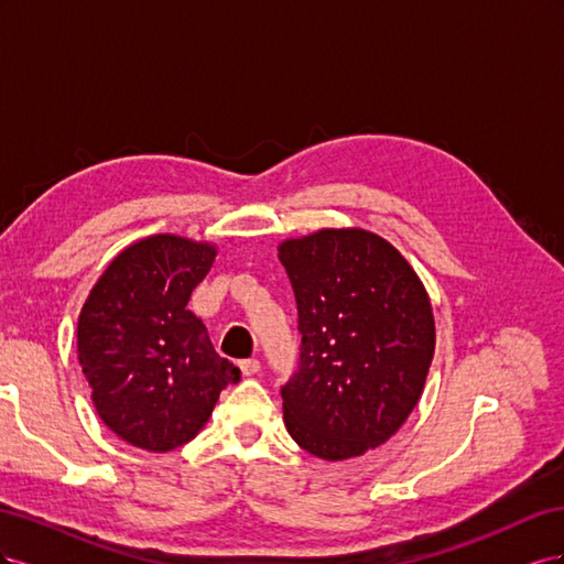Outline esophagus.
I'll use <instances>...</instances> for the list:
<instances>
[{
	"label": "esophagus",
	"mask_w": 564,
	"mask_h": 564,
	"mask_svg": "<svg viewBox=\"0 0 564 564\" xmlns=\"http://www.w3.org/2000/svg\"><path fill=\"white\" fill-rule=\"evenodd\" d=\"M259 360H256V357H249V360H242L240 362V369H242V373L245 377H253V373H259Z\"/></svg>",
	"instance_id": "esophagus-1"
}]
</instances>
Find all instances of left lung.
<instances>
[{
  "mask_svg": "<svg viewBox=\"0 0 564 564\" xmlns=\"http://www.w3.org/2000/svg\"><path fill=\"white\" fill-rule=\"evenodd\" d=\"M301 355L282 386L296 445L340 460L383 445L412 414L435 352L429 294L400 251L367 230H319L280 247Z\"/></svg>",
  "mask_w": 564,
  "mask_h": 564,
  "instance_id": "left-lung-1",
  "label": "left lung"
}]
</instances>
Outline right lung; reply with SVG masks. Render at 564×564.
Here are the masks:
<instances>
[{
  "instance_id": "add662e5",
  "label": "right lung",
  "mask_w": 564,
  "mask_h": 564,
  "mask_svg": "<svg viewBox=\"0 0 564 564\" xmlns=\"http://www.w3.org/2000/svg\"><path fill=\"white\" fill-rule=\"evenodd\" d=\"M214 256L185 237H145L108 265L79 313L77 352L96 412L133 447L191 442L220 390L242 377L185 308Z\"/></svg>"
}]
</instances>
